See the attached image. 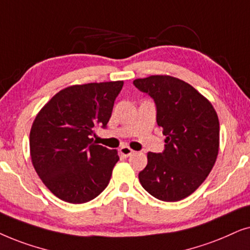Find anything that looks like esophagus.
I'll list each match as a JSON object with an SVG mask.
<instances>
[{
    "mask_svg": "<svg viewBox=\"0 0 250 250\" xmlns=\"http://www.w3.org/2000/svg\"><path fill=\"white\" fill-rule=\"evenodd\" d=\"M120 152H121L122 155H125V158H128V156H130L134 151L130 147H128V146H122L121 148H120Z\"/></svg>",
    "mask_w": 250,
    "mask_h": 250,
    "instance_id": "obj_1",
    "label": "esophagus"
}]
</instances>
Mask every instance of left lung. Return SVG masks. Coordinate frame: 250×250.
<instances>
[{
  "label": "left lung",
  "mask_w": 250,
  "mask_h": 250,
  "mask_svg": "<svg viewBox=\"0 0 250 250\" xmlns=\"http://www.w3.org/2000/svg\"><path fill=\"white\" fill-rule=\"evenodd\" d=\"M134 85L154 101L156 123L166 136L164 151L148 152L139 182L159 200H182L204 183L214 167L219 146L217 114L192 85L172 76L137 79Z\"/></svg>",
  "instance_id": "left-lung-1"
}]
</instances>
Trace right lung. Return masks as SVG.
<instances>
[{"mask_svg":"<svg viewBox=\"0 0 250 250\" xmlns=\"http://www.w3.org/2000/svg\"><path fill=\"white\" fill-rule=\"evenodd\" d=\"M123 81L72 85L50 99L34 120L32 162L56 197L84 204L108 185L119 155L92 142L96 127L106 129Z\"/></svg>","mask_w":250,"mask_h":250,"instance_id":"obj_1","label":"right lung"}]
</instances>
